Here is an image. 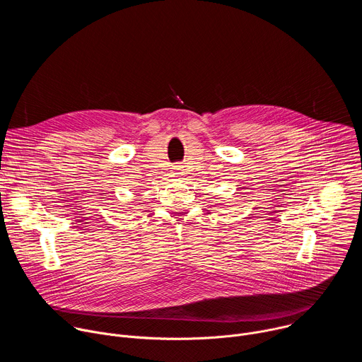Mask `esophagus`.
<instances>
[{"label":"esophagus","instance_id":"obj_1","mask_svg":"<svg viewBox=\"0 0 362 362\" xmlns=\"http://www.w3.org/2000/svg\"><path fill=\"white\" fill-rule=\"evenodd\" d=\"M180 170H182V168H180V166H176V169H175V175H180V173H182Z\"/></svg>","mask_w":362,"mask_h":362}]
</instances>
